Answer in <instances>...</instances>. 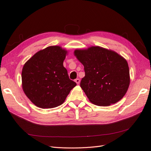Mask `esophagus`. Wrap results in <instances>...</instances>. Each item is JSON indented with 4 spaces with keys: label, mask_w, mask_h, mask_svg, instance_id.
I'll return each mask as SVG.
<instances>
[{
    "label": "esophagus",
    "mask_w": 151,
    "mask_h": 151,
    "mask_svg": "<svg viewBox=\"0 0 151 151\" xmlns=\"http://www.w3.org/2000/svg\"><path fill=\"white\" fill-rule=\"evenodd\" d=\"M75 82L77 83V84H79L80 83V79H76L75 80Z\"/></svg>",
    "instance_id": "1"
}]
</instances>
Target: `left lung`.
<instances>
[{
    "label": "left lung",
    "mask_w": 151,
    "mask_h": 151,
    "mask_svg": "<svg viewBox=\"0 0 151 151\" xmlns=\"http://www.w3.org/2000/svg\"><path fill=\"white\" fill-rule=\"evenodd\" d=\"M74 53L84 67L80 86L91 103L108 106L124 96L130 85V72L122 56L98 46L77 49Z\"/></svg>",
    "instance_id": "left-lung-1"
}]
</instances>
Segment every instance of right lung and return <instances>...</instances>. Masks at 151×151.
<instances>
[{
    "label": "right lung",
    "mask_w": 151,
    "mask_h": 151,
    "mask_svg": "<svg viewBox=\"0 0 151 151\" xmlns=\"http://www.w3.org/2000/svg\"><path fill=\"white\" fill-rule=\"evenodd\" d=\"M67 53L60 46H50L36 52L24 63L22 90L36 106L45 109L60 106L77 85L63 65Z\"/></svg>",
    "instance_id": "obj_1"
}]
</instances>
